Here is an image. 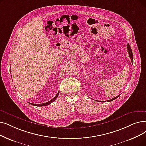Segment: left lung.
<instances>
[{"mask_svg":"<svg viewBox=\"0 0 146 146\" xmlns=\"http://www.w3.org/2000/svg\"><path fill=\"white\" fill-rule=\"evenodd\" d=\"M127 49H128V54H129V57H130V58H131V61L132 62V59H133V55H132V49H131V47H130V45H129V43H128V45H127ZM120 96V95H119V96H116V97H115V98H112V99H111V100H108L107 101H113V100H115V99H116L117 98H118L119 96ZM104 101H101V102H104Z\"/></svg>","mask_w":146,"mask_h":146,"instance_id":"left-lung-1","label":"left lung"}]
</instances>
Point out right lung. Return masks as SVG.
I'll return each mask as SVG.
<instances>
[{"label": "right lung", "mask_w": 146, "mask_h": 146, "mask_svg": "<svg viewBox=\"0 0 146 146\" xmlns=\"http://www.w3.org/2000/svg\"><path fill=\"white\" fill-rule=\"evenodd\" d=\"M59 94H60V91H58V93H57V94L56 95V96L52 99V100H50L49 101H48V102H46V103H42V104H33V103H29L30 104H31V105H33V106H38V107H41V106H48V105H49V104H50V103H52V102H54V101L55 100V99L58 97V95H59Z\"/></svg>", "instance_id": "obj_1"}]
</instances>
